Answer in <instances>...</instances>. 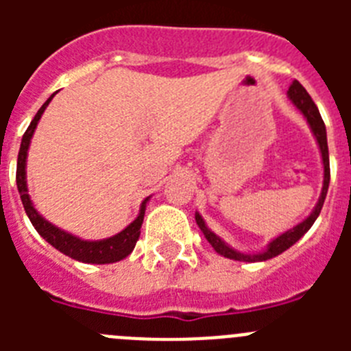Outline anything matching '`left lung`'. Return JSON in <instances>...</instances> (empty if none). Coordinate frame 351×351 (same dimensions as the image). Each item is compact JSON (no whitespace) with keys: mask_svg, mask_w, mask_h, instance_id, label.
I'll return each mask as SVG.
<instances>
[{"mask_svg":"<svg viewBox=\"0 0 351 351\" xmlns=\"http://www.w3.org/2000/svg\"><path fill=\"white\" fill-rule=\"evenodd\" d=\"M287 95L288 98H290L291 104L295 105L300 112H302V116L308 119L309 128H311L313 135H315L316 142H318V147H320L322 163H324V186H322L320 198H318L315 209L311 210V214H309L308 218L304 219V221H300L299 225L293 226V228H290V230L285 232V234L272 239L271 243H269V246L263 251H260V253H241V251L234 250V247L228 246L221 237H218V235L210 230L200 214L195 213V219H197L198 228H200L202 234L206 235V239L209 241L210 246L214 247V251L219 253L221 256H225V258L237 260V262H265V260L281 255L283 251H287L288 247L293 246V244H295L297 241H299V239L302 237L309 228H311L313 223H315L316 218H318V214H320L322 207H324L325 197H327V190H328V182H330V167H328V145H327V130H325V123L324 119H322L320 112H318V107H316L315 101L311 100V96H309L308 91L302 88V84H300L299 80H293V82H291Z\"/></svg>","mask_w":351,"mask_h":351,"instance_id":"1","label":"left lung"}]
</instances>
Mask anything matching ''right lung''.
<instances>
[{"mask_svg": "<svg viewBox=\"0 0 351 351\" xmlns=\"http://www.w3.org/2000/svg\"><path fill=\"white\" fill-rule=\"evenodd\" d=\"M54 96V95H52ZM52 96L49 98L45 104L40 107V110L36 112V116L33 117L31 125L27 126L26 133L23 135V142H21V149H19V158H17V176H15V181H17V190L21 195V200H23L24 210H26L27 218L33 223L35 230L42 235L45 241H47L51 246H54L56 250L61 251L63 255L70 256L73 260H79L84 263H114L119 262V260L126 258L133 251L135 244H137L138 237H141V226L144 221L145 214V204L151 197H147L142 202L141 210H138V216L126 226L125 230H121L119 234L112 235V237L101 239V241H84V239L75 237V235L68 234V232L61 230L56 225L49 223L47 219L43 218L42 214L35 209L33 202H31V197L27 193V181H26V158H27V149H29L31 137L35 133L36 125H38L40 117H42L43 110L47 108V105L51 104Z\"/></svg>", "mask_w": 351, "mask_h": 351, "instance_id": "right-lung-1", "label": "right lung"}]
</instances>
